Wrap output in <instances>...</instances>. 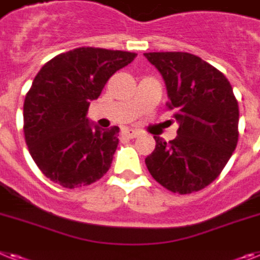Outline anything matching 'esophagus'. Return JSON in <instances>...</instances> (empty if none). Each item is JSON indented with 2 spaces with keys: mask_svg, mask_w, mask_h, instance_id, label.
<instances>
[{
  "mask_svg": "<svg viewBox=\"0 0 260 260\" xmlns=\"http://www.w3.org/2000/svg\"><path fill=\"white\" fill-rule=\"evenodd\" d=\"M121 135L125 137H128V139H136L137 136H139V132L135 129H129V128H126V129H123V132H121Z\"/></svg>",
  "mask_w": 260,
  "mask_h": 260,
  "instance_id": "34e87169",
  "label": "esophagus"
}]
</instances>
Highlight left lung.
I'll return each mask as SVG.
<instances>
[{"label":"left lung","mask_w":260,"mask_h":260,"mask_svg":"<svg viewBox=\"0 0 260 260\" xmlns=\"http://www.w3.org/2000/svg\"><path fill=\"white\" fill-rule=\"evenodd\" d=\"M165 82L180 124L167 143L145 158L152 177L173 193L189 194L211 184L230 160L238 143L239 110L233 87L215 67L189 52H145Z\"/></svg>","instance_id":"left-lung-1"}]
</instances>
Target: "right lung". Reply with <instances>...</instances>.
<instances>
[{
  "label": "right lung",
  "mask_w": 260,
  "mask_h": 260,
  "mask_svg": "<svg viewBox=\"0 0 260 260\" xmlns=\"http://www.w3.org/2000/svg\"><path fill=\"white\" fill-rule=\"evenodd\" d=\"M137 54L79 47L46 63L32 80L23 103V134L37 167L67 189L102 178L119 144V126L102 129L87 119L117 70Z\"/></svg>",
  "instance_id": "right-lung-1"
}]
</instances>
